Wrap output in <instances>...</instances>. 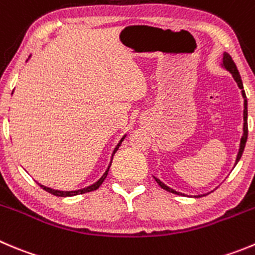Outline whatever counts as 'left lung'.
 <instances>
[{
	"instance_id": "1",
	"label": "left lung",
	"mask_w": 255,
	"mask_h": 255,
	"mask_svg": "<svg viewBox=\"0 0 255 255\" xmlns=\"http://www.w3.org/2000/svg\"><path fill=\"white\" fill-rule=\"evenodd\" d=\"M221 66H223L224 69H227V70L232 74L233 78H234V80L237 82L238 87L242 89V95H243V98H244V112H243V120H244V125H243V135H242V139H240L239 152H238L237 160H235V165H237V163L239 162L240 157H242L243 151H244V147H246V143H247V138H248V107H247L248 106V103H247L246 92H244V89H243V82H242V78H240L239 71H238L235 63L233 61L232 56H230L228 52H224V55H223V63H221ZM154 180H156L157 184L160 185V186L162 187L163 190H166V191H170V192H172V194H176V195H185V194H181V192L176 191V190L171 189V187H168L167 185L163 184V182L161 181V180H158L157 177H154ZM201 196H205V195H195L194 197H201Z\"/></svg>"
}]
</instances>
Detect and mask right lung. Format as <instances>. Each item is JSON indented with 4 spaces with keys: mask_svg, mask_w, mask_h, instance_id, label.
<instances>
[{
    "mask_svg": "<svg viewBox=\"0 0 255 255\" xmlns=\"http://www.w3.org/2000/svg\"><path fill=\"white\" fill-rule=\"evenodd\" d=\"M125 138H126V134L123 135L122 138H121V141L118 142V144H117V146H116V148H114L113 153H112L111 162H109V166H108V168H107V170H106V172L103 173V176H102V177L99 178L98 181H97V182H94V184H93V185H90V186H87V187H84V189H80V190H75V191H60V190H54V189H50V187H46V186H44V185H41V184H39V185H40V187H42V189H44L45 191H47V192H49V194H52V195H55V196H60V197L75 196V195H80V194H85V192L94 191V190H97V189H98V187L101 186L102 184H103V181H104V180H106L107 175H108L109 167H111V165H112V160H113V156H114V153H116V152L118 151V148H120V146H121V144H122L123 139H125Z\"/></svg>",
    "mask_w": 255,
    "mask_h": 255,
    "instance_id": "right-lung-1",
    "label": "right lung"
}]
</instances>
